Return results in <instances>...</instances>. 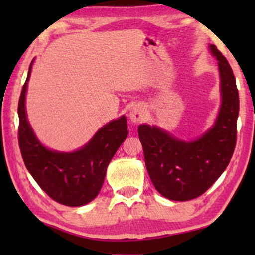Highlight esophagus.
Wrapping results in <instances>:
<instances>
[{
    "instance_id": "esophagus-1",
    "label": "esophagus",
    "mask_w": 255,
    "mask_h": 255,
    "mask_svg": "<svg viewBox=\"0 0 255 255\" xmlns=\"http://www.w3.org/2000/svg\"><path fill=\"white\" fill-rule=\"evenodd\" d=\"M146 115V108L143 103H135L131 107L130 112H129V117L133 123L143 122Z\"/></svg>"
}]
</instances>
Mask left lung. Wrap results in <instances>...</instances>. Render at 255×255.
Here are the masks:
<instances>
[{"label": "left lung", "instance_id": "1", "mask_svg": "<svg viewBox=\"0 0 255 255\" xmlns=\"http://www.w3.org/2000/svg\"><path fill=\"white\" fill-rule=\"evenodd\" d=\"M209 49L218 60L222 96L211 128L197 139L185 141L156 126H138L149 178L170 200L187 201L201 196L225 171L234 153L240 109L235 76L216 46L209 45Z\"/></svg>", "mask_w": 255, "mask_h": 255}]
</instances>
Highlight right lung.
<instances>
[{"label": "right lung", "mask_w": 255, "mask_h": 255, "mask_svg": "<svg viewBox=\"0 0 255 255\" xmlns=\"http://www.w3.org/2000/svg\"><path fill=\"white\" fill-rule=\"evenodd\" d=\"M19 99V145L29 173L51 199L59 204L80 207L98 196L111 158L128 136L125 116L101 127L92 139L74 152H57L45 147L34 135L25 111V94L31 73Z\"/></svg>", "instance_id": "right-lung-1"}]
</instances>
